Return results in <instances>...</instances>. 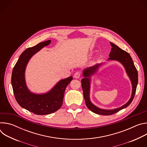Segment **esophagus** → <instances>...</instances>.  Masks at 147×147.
Listing matches in <instances>:
<instances>
[{
    "label": "esophagus",
    "mask_w": 147,
    "mask_h": 147,
    "mask_svg": "<svg viewBox=\"0 0 147 147\" xmlns=\"http://www.w3.org/2000/svg\"><path fill=\"white\" fill-rule=\"evenodd\" d=\"M74 77L76 78H80V76H81V72H80V71H78L75 72L74 74Z\"/></svg>",
    "instance_id": "1"
}]
</instances>
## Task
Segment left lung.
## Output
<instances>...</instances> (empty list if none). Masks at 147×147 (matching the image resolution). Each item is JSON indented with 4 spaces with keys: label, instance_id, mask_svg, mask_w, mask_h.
I'll list each match as a JSON object with an SVG mask.
<instances>
[{
    "label": "left lung",
    "instance_id": "8db88e82",
    "mask_svg": "<svg viewBox=\"0 0 147 147\" xmlns=\"http://www.w3.org/2000/svg\"><path fill=\"white\" fill-rule=\"evenodd\" d=\"M111 45L112 47L111 52L109 54V58L108 60H115L120 61L125 67L128 76H129L132 84V94L130 100L120 108L113 109V110H105L101 109L91 102L90 99V78H89L91 75L94 74L98 70V68L100 64H97L96 65L90 67L85 69L83 71V76L85 78L81 80V86L83 90L84 97L85 102L87 107L92 112L101 115H111L115 114L120 110L127 107L131 103L134 99L136 88L138 84V72L136 67H135L133 60L129 53L120 49L117 45H115L112 42H111Z\"/></svg>",
    "mask_w": 147,
    "mask_h": 147
}]
</instances>
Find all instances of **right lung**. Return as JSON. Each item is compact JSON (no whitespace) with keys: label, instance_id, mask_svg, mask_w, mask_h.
I'll list each match as a JSON object with an SVG mask.
<instances>
[{"label":"right lung","instance_id":"add662e5","mask_svg":"<svg viewBox=\"0 0 147 147\" xmlns=\"http://www.w3.org/2000/svg\"><path fill=\"white\" fill-rule=\"evenodd\" d=\"M51 42L48 40L26 49L19 57L11 74V85L17 103L22 108L38 115L50 114L61 108L65 90L73 80L70 76L60 80L52 90L45 94H35L28 90L24 77L27 63L35 53L48 45Z\"/></svg>","mask_w":147,"mask_h":147}]
</instances>
